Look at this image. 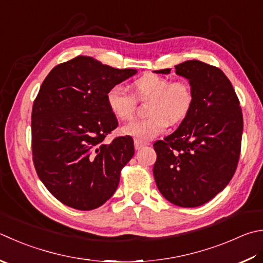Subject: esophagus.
I'll return each mask as SVG.
<instances>
[{
    "label": "esophagus",
    "instance_id": "obj_1",
    "mask_svg": "<svg viewBox=\"0 0 263 263\" xmlns=\"http://www.w3.org/2000/svg\"><path fill=\"white\" fill-rule=\"evenodd\" d=\"M147 144H148V143L143 142V141H141V140H137V138H135V140H134V145H135L136 150H140V148L144 147V146L147 145Z\"/></svg>",
    "mask_w": 263,
    "mask_h": 263
}]
</instances>
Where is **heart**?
<instances>
[{
	"label": "heart",
	"instance_id": "1",
	"mask_svg": "<svg viewBox=\"0 0 263 263\" xmlns=\"http://www.w3.org/2000/svg\"><path fill=\"white\" fill-rule=\"evenodd\" d=\"M134 95L140 100H150L146 107L150 116L128 122L122 132L141 141L152 140L165 132L170 121H182L189 115L195 98L187 81H172L155 73L145 74L134 82ZM135 97L123 86L115 85L106 92L107 106L119 120H130L137 106Z\"/></svg>",
	"mask_w": 263,
	"mask_h": 263
}]
</instances>
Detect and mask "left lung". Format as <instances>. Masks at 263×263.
<instances>
[{
	"mask_svg": "<svg viewBox=\"0 0 263 263\" xmlns=\"http://www.w3.org/2000/svg\"><path fill=\"white\" fill-rule=\"evenodd\" d=\"M175 68L178 76L189 79L195 98L180 127L153 144V175L161 195L172 204L198 207L223 190L235 174L242 112L234 87L219 67L187 61Z\"/></svg>",
	"mask_w": 263,
	"mask_h": 263,
	"instance_id": "obj_1",
	"label": "left lung"
}]
</instances>
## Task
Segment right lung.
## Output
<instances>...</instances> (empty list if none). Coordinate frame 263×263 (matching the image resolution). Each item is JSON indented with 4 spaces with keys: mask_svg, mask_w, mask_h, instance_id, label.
<instances>
[{
    "mask_svg": "<svg viewBox=\"0 0 263 263\" xmlns=\"http://www.w3.org/2000/svg\"><path fill=\"white\" fill-rule=\"evenodd\" d=\"M136 73L78 56L58 64L42 82L32 108V155L51 195L79 211L102 206L116 192L134 156L130 136L106 135L118 127L106 92Z\"/></svg>",
    "mask_w": 263,
    "mask_h": 263,
    "instance_id": "obj_1",
    "label": "right lung"
}]
</instances>
